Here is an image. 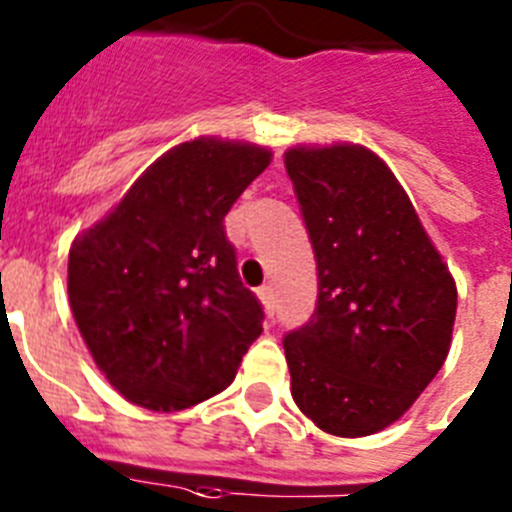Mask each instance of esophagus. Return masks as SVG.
Here are the masks:
<instances>
[{"instance_id":"obj_1","label":"esophagus","mask_w":512,"mask_h":512,"mask_svg":"<svg viewBox=\"0 0 512 512\" xmlns=\"http://www.w3.org/2000/svg\"><path fill=\"white\" fill-rule=\"evenodd\" d=\"M259 297H261V302H264V310H266V315H269V318H274V289L271 287H261L259 289Z\"/></svg>"}]
</instances>
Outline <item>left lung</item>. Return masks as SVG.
I'll use <instances>...</instances> for the list:
<instances>
[{"mask_svg":"<svg viewBox=\"0 0 512 512\" xmlns=\"http://www.w3.org/2000/svg\"><path fill=\"white\" fill-rule=\"evenodd\" d=\"M284 164L318 261V307L284 336L292 397L325 433L372 436L446 361L456 284L372 151L292 148Z\"/></svg>","mask_w":512,"mask_h":512,"instance_id":"left-lung-1","label":"left lung"}]
</instances>
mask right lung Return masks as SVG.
Masks as SVG:
<instances>
[{"label":"right lung","instance_id":"1","mask_svg":"<svg viewBox=\"0 0 512 512\" xmlns=\"http://www.w3.org/2000/svg\"><path fill=\"white\" fill-rule=\"evenodd\" d=\"M266 148L197 138L171 148L69 251V302L125 400L171 413L223 392L261 336L225 215L269 166Z\"/></svg>","mask_w":512,"mask_h":512}]
</instances>
